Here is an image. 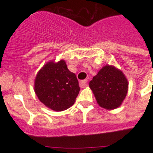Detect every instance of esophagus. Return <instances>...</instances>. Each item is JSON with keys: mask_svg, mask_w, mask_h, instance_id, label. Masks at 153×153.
I'll list each match as a JSON object with an SVG mask.
<instances>
[{"mask_svg": "<svg viewBox=\"0 0 153 153\" xmlns=\"http://www.w3.org/2000/svg\"><path fill=\"white\" fill-rule=\"evenodd\" d=\"M80 84L81 87H86V86H88V83H87V79H84V80H82L80 81Z\"/></svg>", "mask_w": 153, "mask_h": 153, "instance_id": "obj_1", "label": "esophagus"}]
</instances>
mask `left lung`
<instances>
[{"mask_svg":"<svg viewBox=\"0 0 153 153\" xmlns=\"http://www.w3.org/2000/svg\"><path fill=\"white\" fill-rule=\"evenodd\" d=\"M129 83L120 70L106 65L90 82L99 106L106 109H115L121 106L126 97Z\"/></svg>","mask_w":153,"mask_h":153,"instance_id":"left-lung-1","label":"left lung"}]
</instances>
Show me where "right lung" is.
Here are the masks:
<instances>
[{"mask_svg":"<svg viewBox=\"0 0 153 153\" xmlns=\"http://www.w3.org/2000/svg\"><path fill=\"white\" fill-rule=\"evenodd\" d=\"M79 90L76 76L68 70L64 60L46 63L34 80V92L39 100L56 112L72 106Z\"/></svg>","mask_w":153,"mask_h":153,"instance_id":"add662e5","label":"right lung"}]
</instances>
